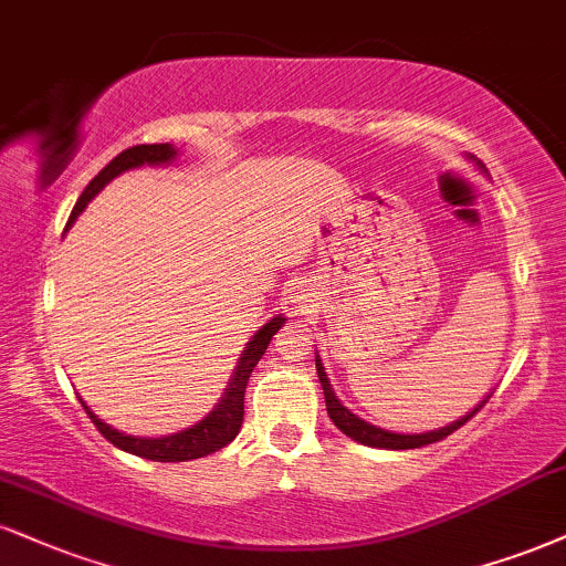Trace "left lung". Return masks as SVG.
Returning a JSON list of instances; mask_svg holds the SVG:
<instances>
[{
    "instance_id": "8db88e82",
    "label": "left lung",
    "mask_w": 566,
    "mask_h": 566,
    "mask_svg": "<svg viewBox=\"0 0 566 566\" xmlns=\"http://www.w3.org/2000/svg\"><path fill=\"white\" fill-rule=\"evenodd\" d=\"M480 166V163H478ZM482 168V166H480ZM316 374H318V382H322V390H324V400H326V413H329V419L335 421V427L343 434H348L350 440L360 442V446H369V448H382V451H411V448H421V446H430V442H438L442 438H448V434L459 430L461 424H467L469 419L474 417V413L480 411L482 406L488 403L485 400H480L478 406L472 408V411H467V417L451 421V424L440 427V430H432V432H413V434H406V432H390V430H382V427L371 424V421L356 417V413L350 411L348 406H343V400L337 398V392L332 390L329 385V377H326L324 366H322V358L316 356Z\"/></svg>"
}]
</instances>
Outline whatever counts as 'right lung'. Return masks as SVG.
Masks as SVG:
<instances>
[{
	"label": "right lung",
	"instance_id": "right-lung-1",
	"mask_svg": "<svg viewBox=\"0 0 566 566\" xmlns=\"http://www.w3.org/2000/svg\"><path fill=\"white\" fill-rule=\"evenodd\" d=\"M176 158H179V149L174 145H136V147L124 149L118 158H113L92 181H88V187L81 192L76 206H73V213L67 218V227H73V221L84 213L88 202H92L94 197L105 189V184H111L115 176L134 171V168H142V166H168V163H174ZM284 322H287V318H284L282 313H276L269 324H263L261 329L250 337L248 348L242 350L240 360H237L234 374H231L221 400H218L216 408L206 419H200L197 424L187 427V430L160 434V438H136V434H126L115 430L111 424H105V421H102L97 413L84 403V400H81V406H84L88 419L94 421V427L102 432V438L111 440L115 448H120V451L134 453L139 455V459H149V461H174V464L176 461L202 459V455L216 453L218 448L229 446V442L237 438V432H240L242 413H244V387H248V379L250 374H253L255 364L261 360L265 348H269L271 337L282 329Z\"/></svg>",
	"mask_w": 566,
	"mask_h": 566
}]
</instances>
